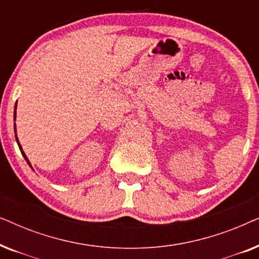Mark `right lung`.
I'll return each mask as SVG.
<instances>
[{
    "instance_id": "1",
    "label": "right lung",
    "mask_w": 259,
    "mask_h": 259,
    "mask_svg": "<svg viewBox=\"0 0 259 259\" xmlns=\"http://www.w3.org/2000/svg\"><path fill=\"white\" fill-rule=\"evenodd\" d=\"M15 119H16V105H15V111H14V120H15ZM14 130H15V138H16L17 145H19V147H20V151H21V153H22V155H23V157H24V159H26V161L28 162V164H29V166H31V165H30V162H29V160H28V158H27L26 153H24L23 150H22V147H21V145H20V143H19V139H17V136H16V125H15V123H14Z\"/></svg>"
}]
</instances>
